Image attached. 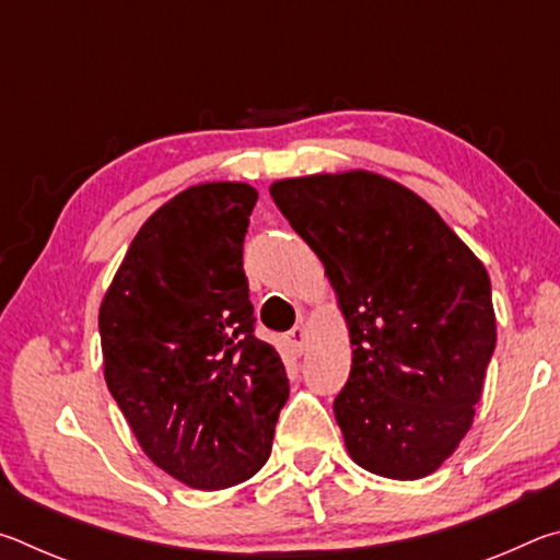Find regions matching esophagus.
Here are the masks:
<instances>
[{"mask_svg":"<svg viewBox=\"0 0 560 560\" xmlns=\"http://www.w3.org/2000/svg\"><path fill=\"white\" fill-rule=\"evenodd\" d=\"M283 340H287V348L291 350V353H303V343H306V330H303L301 326H293Z\"/></svg>","mask_w":560,"mask_h":560,"instance_id":"obj_1","label":"esophagus"}]
</instances>
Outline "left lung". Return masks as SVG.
<instances>
[{
    "instance_id": "1",
    "label": "left lung",
    "mask_w": 560,
    "mask_h": 560,
    "mask_svg": "<svg viewBox=\"0 0 560 560\" xmlns=\"http://www.w3.org/2000/svg\"><path fill=\"white\" fill-rule=\"evenodd\" d=\"M269 192L324 261L350 330L334 400L348 454L381 477H428L469 432L497 348L485 264L422 197L365 170Z\"/></svg>"
}]
</instances>
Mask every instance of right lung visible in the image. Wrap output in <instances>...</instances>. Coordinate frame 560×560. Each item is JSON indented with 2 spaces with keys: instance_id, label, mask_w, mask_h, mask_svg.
<instances>
[{
  "instance_id": "right-lung-1",
  "label": "right lung",
  "mask_w": 560,
  "mask_h": 560,
  "mask_svg": "<svg viewBox=\"0 0 560 560\" xmlns=\"http://www.w3.org/2000/svg\"><path fill=\"white\" fill-rule=\"evenodd\" d=\"M257 200L244 183L179 192L140 226L101 303L113 400L148 457L195 489L254 477L289 397L242 267Z\"/></svg>"
}]
</instances>
